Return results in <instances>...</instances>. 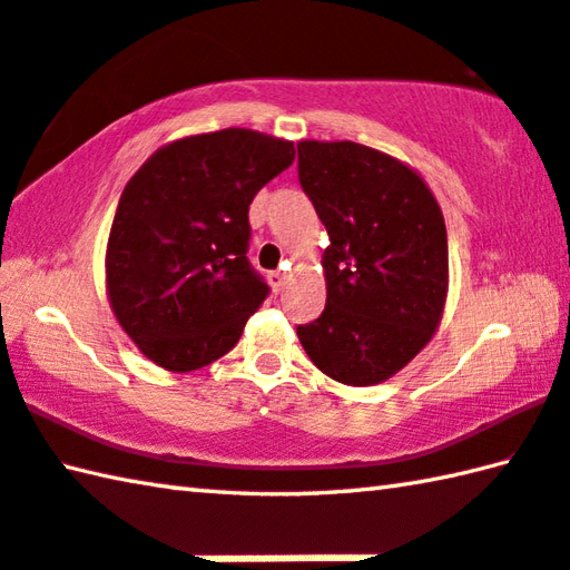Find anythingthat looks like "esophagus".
<instances>
[{"label": "esophagus", "instance_id": "esophagus-1", "mask_svg": "<svg viewBox=\"0 0 570 570\" xmlns=\"http://www.w3.org/2000/svg\"><path fill=\"white\" fill-rule=\"evenodd\" d=\"M267 281H271V285H273L275 293H283L285 281H287V273H283V271H273L271 275H267Z\"/></svg>", "mask_w": 570, "mask_h": 570}]
</instances>
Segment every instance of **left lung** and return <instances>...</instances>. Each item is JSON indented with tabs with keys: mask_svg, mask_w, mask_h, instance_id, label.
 <instances>
[{
	"mask_svg": "<svg viewBox=\"0 0 570 570\" xmlns=\"http://www.w3.org/2000/svg\"><path fill=\"white\" fill-rule=\"evenodd\" d=\"M297 178L330 235L327 305L297 337L332 380H390L442 320L449 245L439 203L412 168L352 141L297 144Z\"/></svg>",
	"mask_w": 570,
	"mask_h": 570,
	"instance_id": "left-lung-1",
	"label": "left lung"
}]
</instances>
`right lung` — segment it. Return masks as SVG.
<instances>
[{"instance_id":"obj_1","label":"right lung","mask_w":570,"mask_h":570,"mask_svg":"<svg viewBox=\"0 0 570 570\" xmlns=\"http://www.w3.org/2000/svg\"><path fill=\"white\" fill-rule=\"evenodd\" d=\"M295 146L248 128L180 138L128 180L106 248L116 320L158 367L190 372L230 352L271 295L248 261V210Z\"/></svg>"}]
</instances>
